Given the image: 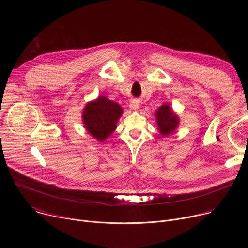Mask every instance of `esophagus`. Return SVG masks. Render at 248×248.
<instances>
[{"label": "esophagus", "mask_w": 248, "mask_h": 248, "mask_svg": "<svg viewBox=\"0 0 248 248\" xmlns=\"http://www.w3.org/2000/svg\"><path fill=\"white\" fill-rule=\"evenodd\" d=\"M129 107H130L131 110L136 111V110L139 108V103H138L137 101H132V102H130V104H129Z\"/></svg>", "instance_id": "1"}]
</instances>
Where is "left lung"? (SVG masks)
I'll return each mask as SVG.
<instances>
[{
	"label": "left lung",
	"instance_id": "8db88e82",
	"mask_svg": "<svg viewBox=\"0 0 248 248\" xmlns=\"http://www.w3.org/2000/svg\"><path fill=\"white\" fill-rule=\"evenodd\" d=\"M159 131L163 135L171 133L179 124V119L174 115L168 104H164L156 113Z\"/></svg>",
	"mask_w": 248,
	"mask_h": 248
}]
</instances>
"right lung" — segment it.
<instances>
[{
	"instance_id": "add662e5",
	"label": "right lung",
	"mask_w": 248,
	"mask_h": 248,
	"mask_svg": "<svg viewBox=\"0 0 248 248\" xmlns=\"http://www.w3.org/2000/svg\"><path fill=\"white\" fill-rule=\"evenodd\" d=\"M122 114L123 110L119 104L102 96L86 105L82 119L89 133L99 141H103L116 129Z\"/></svg>"
}]
</instances>
